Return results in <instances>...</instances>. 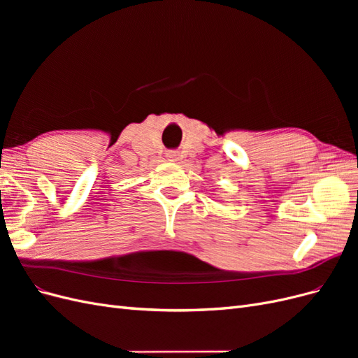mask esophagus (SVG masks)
I'll use <instances>...</instances> for the list:
<instances>
[{"label": "esophagus", "mask_w": 358, "mask_h": 358, "mask_svg": "<svg viewBox=\"0 0 358 358\" xmlns=\"http://www.w3.org/2000/svg\"><path fill=\"white\" fill-rule=\"evenodd\" d=\"M166 157H167V159L169 161H178L179 159V152H178V150H167V152H166Z\"/></svg>", "instance_id": "esophagus-1"}]
</instances>
